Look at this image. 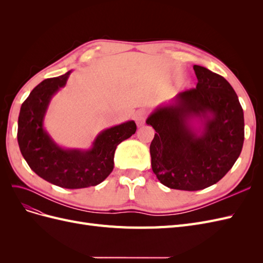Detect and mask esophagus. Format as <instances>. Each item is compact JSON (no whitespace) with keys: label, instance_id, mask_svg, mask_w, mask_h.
I'll return each instance as SVG.
<instances>
[{"label":"esophagus","instance_id":"esophagus-1","mask_svg":"<svg viewBox=\"0 0 263 263\" xmlns=\"http://www.w3.org/2000/svg\"><path fill=\"white\" fill-rule=\"evenodd\" d=\"M146 116H147V112H146L145 109H139V110H137L136 114H135V121H136V123H137L138 126L144 125Z\"/></svg>","mask_w":263,"mask_h":263}]
</instances>
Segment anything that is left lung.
Returning <instances> with one entry per match:
<instances>
[{"label":"left lung","mask_w":263,"mask_h":263,"mask_svg":"<svg viewBox=\"0 0 263 263\" xmlns=\"http://www.w3.org/2000/svg\"><path fill=\"white\" fill-rule=\"evenodd\" d=\"M196 87L157 107L146 123L156 134L150 145L151 168L163 185L198 191L217 183L233 168L245 139L243 110L225 78L194 66ZM200 119L202 132L192 119Z\"/></svg>","instance_id":"obj_1"}]
</instances>
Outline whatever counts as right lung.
I'll list each match as a JSON object with an SVG mask.
<instances>
[{"mask_svg":"<svg viewBox=\"0 0 263 263\" xmlns=\"http://www.w3.org/2000/svg\"><path fill=\"white\" fill-rule=\"evenodd\" d=\"M71 71L46 79L24 101L18 116L17 141L29 168L37 176L65 189L95 186L114 168L116 147L137 129L134 121L101 132L89 150L63 149L44 129V117L51 98L65 86Z\"/></svg>","mask_w":263,"mask_h":263,"instance_id":"right-lung-1","label":"right lung"}]
</instances>
